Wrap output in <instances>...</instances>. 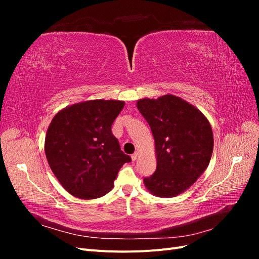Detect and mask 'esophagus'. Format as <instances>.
I'll return each instance as SVG.
<instances>
[{
  "instance_id": "34e87169",
  "label": "esophagus",
  "mask_w": 259,
  "mask_h": 259,
  "mask_svg": "<svg viewBox=\"0 0 259 259\" xmlns=\"http://www.w3.org/2000/svg\"><path fill=\"white\" fill-rule=\"evenodd\" d=\"M138 155H139L138 152H135L134 154H132V160H133V161H136L137 158H138Z\"/></svg>"
}]
</instances>
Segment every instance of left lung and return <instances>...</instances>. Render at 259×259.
I'll use <instances>...</instances> for the list:
<instances>
[{
	"label": "left lung",
	"instance_id": "obj_1",
	"mask_svg": "<svg viewBox=\"0 0 259 259\" xmlns=\"http://www.w3.org/2000/svg\"><path fill=\"white\" fill-rule=\"evenodd\" d=\"M139 112L154 138L156 169L144 178L146 189L159 198H173L197 182L208 166L214 136L207 117L178 96L137 100Z\"/></svg>",
	"mask_w": 259,
	"mask_h": 259
}]
</instances>
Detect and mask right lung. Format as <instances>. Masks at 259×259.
Returning <instances> with one entry per match:
<instances>
[{
	"label": "right lung",
	"mask_w": 259,
	"mask_h": 259,
	"mask_svg": "<svg viewBox=\"0 0 259 259\" xmlns=\"http://www.w3.org/2000/svg\"><path fill=\"white\" fill-rule=\"evenodd\" d=\"M124 105L114 99L85 100L53 117L45 136V155L54 175L73 197H103L113 188L123 164L131 162L111 132Z\"/></svg>",
	"instance_id": "add662e5"
}]
</instances>
